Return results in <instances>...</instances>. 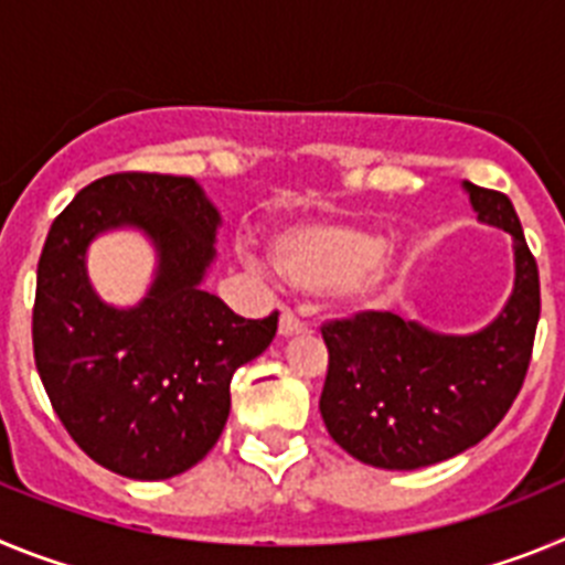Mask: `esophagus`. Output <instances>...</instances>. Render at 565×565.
<instances>
[{
  "label": "esophagus",
  "instance_id": "1",
  "mask_svg": "<svg viewBox=\"0 0 565 565\" xmlns=\"http://www.w3.org/2000/svg\"><path fill=\"white\" fill-rule=\"evenodd\" d=\"M308 326L294 311H282L279 317V337H297V333H306Z\"/></svg>",
  "mask_w": 565,
  "mask_h": 565
}]
</instances>
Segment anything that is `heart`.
Wrapping results in <instances>:
<instances>
[{
  "label": "heart",
  "instance_id": "b5f03b06",
  "mask_svg": "<svg viewBox=\"0 0 565 565\" xmlns=\"http://www.w3.org/2000/svg\"><path fill=\"white\" fill-rule=\"evenodd\" d=\"M387 237L351 223H299L271 239V259L299 294H342L371 302L391 291L398 263L384 254Z\"/></svg>",
  "mask_w": 565,
  "mask_h": 565
}]
</instances>
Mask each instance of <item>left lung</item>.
<instances>
[{"mask_svg":"<svg viewBox=\"0 0 565 565\" xmlns=\"http://www.w3.org/2000/svg\"><path fill=\"white\" fill-rule=\"evenodd\" d=\"M478 221L512 234L515 288L469 337L436 333L391 311L322 326L328 376L319 413L344 452L382 469H418L476 447L523 387L541 319V277L515 206L463 181Z\"/></svg>","mask_w":565,"mask_h":565,"instance_id":"8db88e82","label":"left lung"}]
</instances>
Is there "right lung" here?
<instances>
[{
	"mask_svg": "<svg viewBox=\"0 0 565 565\" xmlns=\"http://www.w3.org/2000/svg\"><path fill=\"white\" fill-rule=\"evenodd\" d=\"M132 225L153 239L159 271L135 309L100 302L86 246ZM221 214L192 178L118 172L73 198L44 239L33 306V356L64 430L102 467L135 481L181 476L206 458L232 407L234 371L277 333L237 317L201 282Z\"/></svg>",
	"mask_w": 565,
	"mask_h": 565,
	"instance_id": "add662e5",
	"label": "right lung"
}]
</instances>
